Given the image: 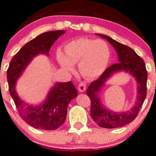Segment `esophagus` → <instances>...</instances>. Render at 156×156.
Listing matches in <instances>:
<instances>
[{
    "label": "esophagus",
    "mask_w": 156,
    "mask_h": 156,
    "mask_svg": "<svg viewBox=\"0 0 156 156\" xmlns=\"http://www.w3.org/2000/svg\"><path fill=\"white\" fill-rule=\"evenodd\" d=\"M86 90V84L84 82H81L78 84V90L79 92H84Z\"/></svg>",
    "instance_id": "34e87169"
}]
</instances>
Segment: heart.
Wrapping results in <instances>:
<instances>
[{"label":"heart","mask_w":156,"mask_h":156,"mask_svg":"<svg viewBox=\"0 0 156 156\" xmlns=\"http://www.w3.org/2000/svg\"><path fill=\"white\" fill-rule=\"evenodd\" d=\"M65 54L58 50L56 59L61 66L67 71L78 69L84 77L94 78L104 72L109 62L111 50L107 42L101 39L81 37L68 42L64 47Z\"/></svg>","instance_id":"1"}]
</instances>
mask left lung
Segmentation results:
<instances>
[{
	"mask_svg": "<svg viewBox=\"0 0 156 156\" xmlns=\"http://www.w3.org/2000/svg\"><path fill=\"white\" fill-rule=\"evenodd\" d=\"M106 39L115 49L119 57V63L113 64L93 81L87 89L86 94L90 99V116L100 127L104 128H117L133 122L137 116L146 97L147 71L145 62L133 49L113 40L107 35L96 34ZM125 70L133 75L137 80L138 95L135 106L127 112L115 113L104 108L101 103L98 94L105 82L114 73Z\"/></svg>",
	"mask_w": 156,
	"mask_h": 156,
	"instance_id": "1",
	"label": "left lung"
}]
</instances>
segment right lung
<instances>
[{
  "label": "right lung",
  "instance_id": "obj_1",
  "mask_svg": "<svg viewBox=\"0 0 156 156\" xmlns=\"http://www.w3.org/2000/svg\"><path fill=\"white\" fill-rule=\"evenodd\" d=\"M65 31L57 30L39 34L24 45L11 59L7 69L9 91L22 119L36 129L56 130L64 123L67 108L78 91L71 81L56 83L49 92L44 103L33 106L19 97L16 91V84L25 69L32 59L38 54L49 56V50L59 36Z\"/></svg>",
  "mask_w": 156,
  "mask_h": 156
}]
</instances>
